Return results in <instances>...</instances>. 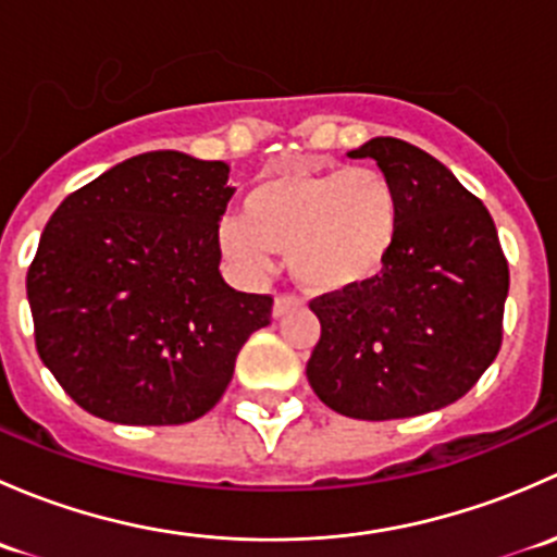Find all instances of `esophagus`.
<instances>
[{
	"label": "esophagus",
	"mask_w": 557,
	"mask_h": 557,
	"mask_svg": "<svg viewBox=\"0 0 557 557\" xmlns=\"http://www.w3.org/2000/svg\"><path fill=\"white\" fill-rule=\"evenodd\" d=\"M301 301L296 299L294 294H280L277 299H274V307H272V314L274 318H283V314H288L290 310H296V307H299Z\"/></svg>",
	"instance_id": "34e87169"
}]
</instances>
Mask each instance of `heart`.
Masks as SVG:
<instances>
[{
    "instance_id": "1",
    "label": "heart",
    "mask_w": 557,
    "mask_h": 557,
    "mask_svg": "<svg viewBox=\"0 0 557 557\" xmlns=\"http://www.w3.org/2000/svg\"><path fill=\"white\" fill-rule=\"evenodd\" d=\"M404 223L396 183L372 166L277 170L247 188L243 221L221 228L223 252L263 272L269 250L288 252L290 272L312 294H350L385 272Z\"/></svg>"
}]
</instances>
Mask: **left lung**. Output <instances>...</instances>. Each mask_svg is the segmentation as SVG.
I'll list each match as a JSON object with an SVG mask.
<instances>
[{"instance_id": "8db88e82", "label": "left lung", "mask_w": 557, "mask_h": 557, "mask_svg": "<svg viewBox=\"0 0 557 557\" xmlns=\"http://www.w3.org/2000/svg\"><path fill=\"white\" fill-rule=\"evenodd\" d=\"M374 159L404 201L401 237L367 288L318 296L320 339L307 380L320 401L356 420H396L458 401L502 347L509 267L496 223L442 161L396 137Z\"/></svg>"}]
</instances>
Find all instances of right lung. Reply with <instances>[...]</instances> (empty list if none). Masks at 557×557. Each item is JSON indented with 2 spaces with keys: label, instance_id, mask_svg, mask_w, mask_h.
I'll use <instances>...</instances> for the list:
<instances>
[{
  "label": "right lung",
  "instance_id": "right-lung-1",
  "mask_svg": "<svg viewBox=\"0 0 557 557\" xmlns=\"http://www.w3.org/2000/svg\"><path fill=\"white\" fill-rule=\"evenodd\" d=\"M228 164L134 156L66 196L26 274L37 352L86 412L180 425L221 401L272 296L221 277Z\"/></svg>",
  "mask_w": 557,
  "mask_h": 557
}]
</instances>
